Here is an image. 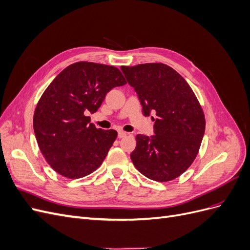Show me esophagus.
Instances as JSON below:
<instances>
[{
    "label": "esophagus",
    "mask_w": 250,
    "mask_h": 250,
    "mask_svg": "<svg viewBox=\"0 0 250 250\" xmlns=\"http://www.w3.org/2000/svg\"><path fill=\"white\" fill-rule=\"evenodd\" d=\"M126 135H127V132H125V131H123V130H120V131L118 132V137H119V139H122V138L126 137Z\"/></svg>",
    "instance_id": "1"
}]
</instances>
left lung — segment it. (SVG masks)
<instances>
[{
  "instance_id": "1",
  "label": "left lung",
  "mask_w": 250,
  "mask_h": 250,
  "mask_svg": "<svg viewBox=\"0 0 250 250\" xmlns=\"http://www.w3.org/2000/svg\"><path fill=\"white\" fill-rule=\"evenodd\" d=\"M134 88L143 113L154 122V135H137L130 154L143 175L161 181L180 176L194 162L206 130V118L188 82L171 66L144 63L121 66Z\"/></svg>"
}]
</instances>
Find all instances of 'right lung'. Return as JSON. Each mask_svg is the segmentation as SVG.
Segmentation results:
<instances>
[{"label": "right lung", "instance_id": "1", "mask_svg": "<svg viewBox=\"0 0 250 250\" xmlns=\"http://www.w3.org/2000/svg\"><path fill=\"white\" fill-rule=\"evenodd\" d=\"M124 84L117 67L87 62L66 66L51 82L36 105L33 128L53 170L76 179L100 167L118 132L96 128L88 115L101 106L111 88Z\"/></svg>", "mask_w": 250, "mask_h": 250}]
</instances>
